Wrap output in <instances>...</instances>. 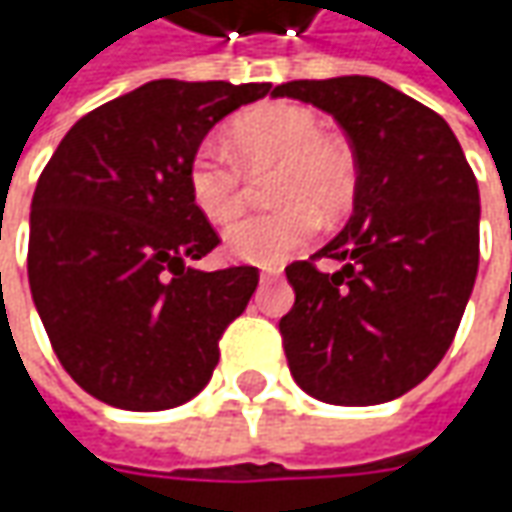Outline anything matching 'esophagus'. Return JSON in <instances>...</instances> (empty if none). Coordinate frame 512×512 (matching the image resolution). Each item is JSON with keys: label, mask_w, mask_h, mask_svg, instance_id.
Returning a JSON list of instances; mask_svg holds the SVG:
<instances>
[{"label": "esophagus", "mask_w": 512, "mask_h": 512, "mask_svg": "<svg viewBox=\"0 0 512 512\" xmlns=\"http://www.w3.org/2000/svg\"><path fill=\"white\" fill-rule=\"evenodd\" d=\"M282 270L279 267H262V282H267V279H276Z\"/></svg>", "instance_id": "esophagus-1"}]
</instances>
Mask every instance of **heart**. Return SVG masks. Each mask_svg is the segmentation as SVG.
<instances>
[{
    "instance_id": "1",
    "label": "heart",
    "mask_w": 512,
    "mask_h": 512,
    "mask_svg": "<svg viewBox=\"0 0 512 512\" xmlns=\"http://www.w3.org/2000/svg\"><path fill=\"white\" fill-rule=\"evenodd\" d=\"M230 145L250 168L279 162L270 213L245 216L225 230L230 256L256 265L282 262L313 242L319 213H339L356 190V159L342 142L327 139L313 110L267 102L245 110L230 125ZM187 190L210 222H230L245 207V173L216 139H202L187 159Z\"/></svg>"
}]
</instances>
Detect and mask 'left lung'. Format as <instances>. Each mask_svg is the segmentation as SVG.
Here are the masks:
<instances>
[{
    "label": "left lung",
    "instance_id": "obj_1",
    "mask_svg": "<svg viewBox=\"0 0 512 512\" xmlns=\"http://www.w3.org/2000/svg\"><path fill=\"white\" fill-rule=\"evenodd\" d=\"M270 96L330 113L356 159L353 216L285 267L296 302L279 330L313 399L367 407L404 396L442 362L479 270V185L436 110L373 76L296 79ZM316 258L343 267L325 274Z\"/></svg>",
    "mask_w": 512,
    "mask_h": 512
}]
</instances>
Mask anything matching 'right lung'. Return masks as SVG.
Returning <instances> with one entry per match:
<instances>
[{
  "label": "right lung",
  "mask_w": 512,
  "mask_h": 512,
  "mask_svg": "<svg viewBox=\"0 0 512 512\" xmlns=\"http://www.w3.org/2000/svg\"><path fill=\"white\" fill-rule=\"evenodd\" d=\"M267 82L156 79L82 116L30 202L28 282L70 379L122 410L190 402L219 364L259 270H196L219 245L193 205L187 159Z\"/></svg>",
  "instance_id": "obj_1"
}]
</instances>
